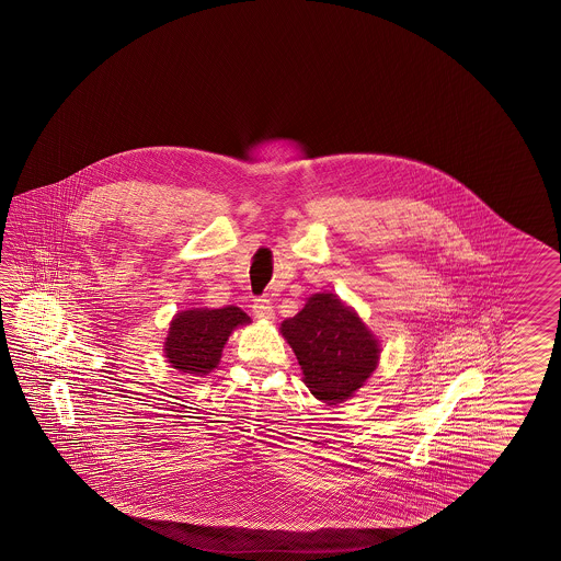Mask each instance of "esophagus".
<instances>
[{
	"label": "esophagus",
	"instance_id": "1",
	"mask_svg": "<svg viewBox=\"0 0 561 561\" xmlns=\"http://www.w3.org/2000/svg\"><path fill=\"white\" fill-rule=\"evenodd\" d=\"M252 312H254L256 319H264V321H273L275 319V309H273V302L268 298H254Z\"/></svg>",
	"mask_w": 561,
	"mask_h": 561
}]
</instances>
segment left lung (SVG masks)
I'll return each instance as SVG.
<instances>
[{"label":"left lung","mask_w":561,"mask_h":561,"mask_svg":"<svg viewBox=\"0 0 561 561\" xmlns=\"http://www.w3.org/2000/svg\"><path fill=\"white\" fill-rule=\"evenodd\" d=\"M293 346L310 393L327 405L353 397L377 369L381 346L333 293H317L293 319L280 324Z\"/></svg>","instance_id":"8db88e82"}]
</instances>
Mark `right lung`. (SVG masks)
I'll use <instances>...</instances> for the list:
<instances>
[{
    "label": "right lung",
    "mask_w": 561,
    "mask_h": 561,
    "mask_svg": "<svg viewBox=\"0 0 561 561\" xmlns=\"http://www.w3.org/2000/svg\"><path fill=\"white\" fill-rule=\"evenodd\" d=\"M249 322L251 317L239 307L182 310L170 322L164 357L182 373L208 375L222 357L230 333Z\"/></svg>",
    "instance_id": "1"
}]
</instances>
